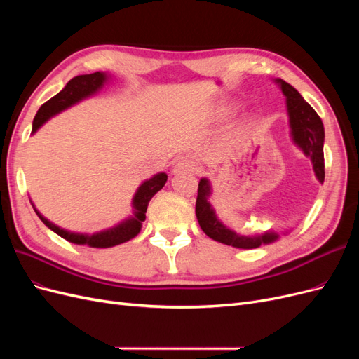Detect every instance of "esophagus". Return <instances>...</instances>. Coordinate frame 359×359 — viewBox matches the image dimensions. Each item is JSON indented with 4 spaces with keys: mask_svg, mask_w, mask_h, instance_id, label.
<instances>
[{
    "mask_svg": "<svg viewBox=\"0 0 359 359\" xmlns=\"http://www.w3.org/2000/svg\"><path fill=\"white\" fill-rule=\"evenodd\" d=\"M173 175H178V173H196L198 172V165L190 158H181L180 161L175 163L173 166Z\"/></svg>",
    "mask_w": 359,
    "mask_h": 359,
    "instance_id": "esophagus-1",
    "label": "esophagus"
}]
</instances>
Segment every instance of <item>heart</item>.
Returning a JSON list of instances; mask_svg holds the SVG:
<instances>
[{
  "mask_svg": "<svg viewBox=\"0 0 359 359\" xmlns=\"http://www.w3.org/2000/svg\"><path fill=\"white\" fill-rule=\"evenodd\" d=\"M236 107H238V103L235 100L226 99V100L220 102L219 104L215 106L212 116H214L215 121H223V119L229 118L236 111ZM248 126H250V118L248 116H244L243 119H240V121L235 124V127L232 130L233 137H243L247 133Z\"/></svg>",
  "mask_w": 359,
  "mask_h": 359,
  "instance_id": "obj_1",
  "label": "heart"
}]
</instances>
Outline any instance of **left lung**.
Returning <instances> with one entry per match:
<instances>
[{"label": "left lung", "instance_id": "8db88e82", "mask_svg": "<svg viewBox=\"0 0 359 359\" xmlns=\"http://www.w3.org/2000/svg\"><path fill=\"white\" fill-rule=\"evenodd\" d=\"M278 88L286 97V111L289 116V128L292 142L295 144L306 157L310 158L314 170V177L323 184L325 180V163H323V142H325V130L323 123L316 114V111L304 100V97L293 88L292 85L283 79H274ZM212 194V187L208 178H201L196 199V217L201 229L212 238L226 245H232L236 248H257L260 245H266L276 243L281 235H287V229L266 231L264 233L256 235H241L236 233L231 227H227L215 214L214 206L210 202Z\"/></svg>", "mask_w": 359, "mask_h": 359}]
</instances>
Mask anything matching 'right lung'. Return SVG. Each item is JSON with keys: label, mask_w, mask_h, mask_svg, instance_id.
<instances>
[{"label": "right lung", "mask_w": 359, "mask_h": 359, "mask_svg": "<svg viewBox=\"0 0 359 359\" xmlns=\"http://www.w3.org/2000/svg\"><path fill=\"white\" fill-rule=\"evenodd\" d=\"M112 76L106 72H95L91 74H81L76 76L72 81L67 82V85L57 94L53 95L50 100H48L45 104H41L39 112L34 116V121H32V135H34L37 130L45 124L52 116H55L61 112H64L69 107L81 103L82 100L90 99V97L100 93L104 86L109 83ZM168 181V175L165 172L156 173V175L151 177L149 180H145L140 186L137 187L135 196L132 199V215L127 217V219L121 220L118 224L109 227V229L99 231L94 233H82V232H72L67 229H62V227L57 226L48 220L45 215H41L40 211L36 208V205H31L34 208L39 219L45 223L50 231L60 235L64 240L69 243L79 244V245H88L94 248H109L118 244H123L126 241H130L135 238L140 229H142V222H145V212L148 208V203L154 194L163 189Z\"/></svg>", "instance_id": "obj_1"}]
</instances>
